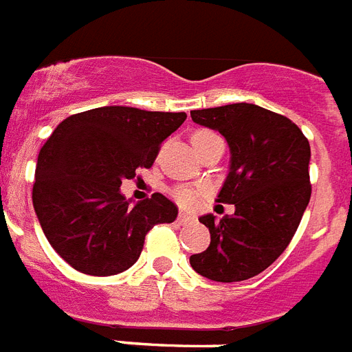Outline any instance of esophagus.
<instances>
[{"instance_id": "obj_1", "label": "esophagus", "mask_w": 352, "mask_h": 352, "mask_svg": "<svg viewBox=\"0 0 352 352\" xmlns=\"http://www.w3.org/2000/svg\"><path fill=\"white\" fill-rule=\"evenodd\" d=\"M177 221H179V223H182V225H186V223H192L193 217L190 214H184V212H181V214H179V217H177Z\"/></svg>"}]
</instances>
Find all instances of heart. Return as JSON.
Segmentation results:
<instances>
[{
    "mask_svg": "<svg viewBox=\"0 0 352 352\" xmlns=\"http://www.w3.org/2000/svg\"><path fill=\"white\" fill-rule=\"evenodd\" d=\"M214 135L215 133L206 131V129H199V131H195L192 135V144L201 142L204 138L214 137ZM204 193H206V188L203 186H177L173 188L171 195L175 199V203L179 204V206H182V208H193Z\"/></svg>",
    "mask_w": 352,
    "mask_h": 352,
    "instance_id": "1",
    "label": "heart"
}]
</instances>
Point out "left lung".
Segmentation results:
<instances>
[{"label":"left lung","instance_id":"1","mask_svg":"<svg viewBox=\"0 0 352 352\" xmlns=\"http://www.w3.org/2000/svg\"><path fill=\"white\" fill-rule=\"evenodd\" d=\"M230 146V173L217 203L234 204V215H203L210 246L190 257L212 281H245L268 268L294 237L311 201V146L290 118L256 104H228L192 111Z\"/></svg>","mask_w":352,"mask_h":352}]
</instances>
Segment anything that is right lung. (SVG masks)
Segmentation results:
<instances>
[{
	"label": "right lung",
	"mask_w": 352,
	"mask_h": 352,
	"mask_svg": "<svg viewBox=\"0 0 352 352\" xmlns=\"http://www.w3.org/2000/svg\"><path fill=\"white\" fill-rule=\"evenodd\" d=\"M186 113L106 106L58 124L38 155L32 204L51 246L82 274L115 276L135 265L155 225L173 223L177 206L153 193L135 206L124 179L151 168L160 144Z\"/></svg>",
	"instance_id": "obj_1"
}]
</instances>
